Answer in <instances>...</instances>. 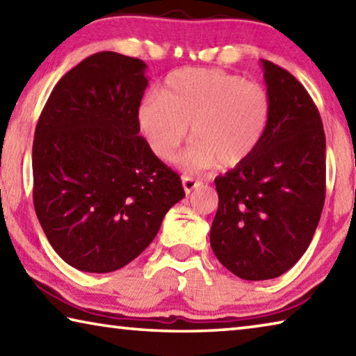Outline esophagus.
I'll list each match as a JSON object with an SVG mask.
<instances>
[{
  "instance_id": "1",
  "label": "esophagus",
  "mask_w": 356,
  "mask_h": 356,
  "mask_svg": "<svg viewBox=\"0 0 356 356\" xmlns=\"http://www.w3.org/2000/svg\"><path fill=\"white\" fill-rule=\"evenodd\" d=\"M200 185H201V180H196V179L186 177V176L182 177V186H184L186 195H188V193H191L195 188H197Z\"/></svg>"
}]
</instances>
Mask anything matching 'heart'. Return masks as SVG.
<instances>
[{
    "instance_id": "1",
    "label": "heart",
    "mask_w": 356,
    "mask_h": 356,
    "mask_svg": "<svg viewBox=\"0 0 356 356\" xmlns=\"http://www.w3.org/2000/svg\"><path fill=\"white\" fill-rule=\"evenodd\" d=\"M272 100L261 84L221 69H180L147 95L136 110L144 141L160 160L176 156L190 136L182 156L186 170L236 168L254 155L267 135Z\"/></svg>"
}]
</instances>
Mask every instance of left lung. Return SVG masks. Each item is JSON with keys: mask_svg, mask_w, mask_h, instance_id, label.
Wrapping results in <instances>:
<instances>
[{"mask_svg": "<svg viewBox=\"0 0 356 356\" xmlns=\"http://www.w3.org/2000/svg\"><path fill=\"white\" fill-rule=\"evenodd\" d=\"M272 119L245 163L215 179L218 210L210 245L218 261L248 281L278 278L305 254L325 202V134L301 83L261 59Z\"/></svg>", "mask_w": 356, "mask_h": 356, "instance_id": "8db88e82", "label": "left lung"}]
</instances>
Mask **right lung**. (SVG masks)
I'll return each instance as SVG.
<instances>
[{"mask_svg": "<svg viewBox=\"0 0 356 356\" xmlns=\"http://www.w3.org/2000/svg\"><path fill=\"white\" fill-rule=\"evenodd\" d=\"M146 69L138 58L95 53L58 81L35 127V215L53 250L81 272L134 261L185 196L138 130Z\"/></svg>", "mask_w": 356, "mask_h": 356, "instance_id": "1", "label": "right lung"}]
</instances>
